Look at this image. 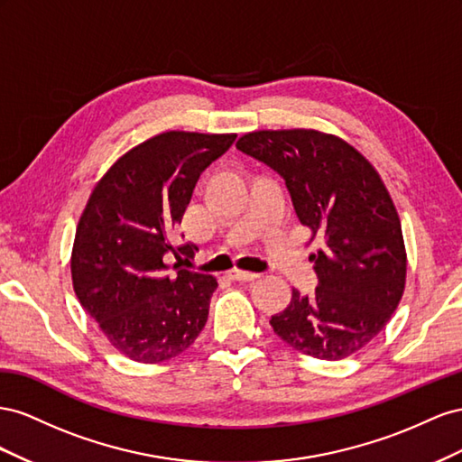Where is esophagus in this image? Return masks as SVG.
<instances>
[{"label":"esophagus","instance_id":"esophagus-1","mask_svg":"<svg viewBox=\"0 0 462 462\" xmlns=\"http://www.w3.org/2000/svg\"><path fill=\"white\" fill-rule=\"evenodd\" d=\"M228 274H230L232 281H255V279H259L257 273H249V271H242V269H232Z\"/></svg>","mask_w":462,"mask_h":462}]
</instances>
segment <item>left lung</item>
I'll return each mask as SVG.
<instances>
[{
  "label": "left lung",
  "mask_w": 462,
  "mask_h": 462,
  "mask_svg": "<svg viewBox=\"0 0 462 462\" xmlns=\"http://www.w3.org/2000/svg\"><path fill=\"white\" fill-rule=\"evenodd\" d=\"M282 178L311 240L319 284L311 296L292 290L271 318L288 346L319 360H342L389 323L406 284L401 218L383 180L350 143L318 129H261L236 143Z\"/></svg>",
  "instance_id": "1"
}]
</instances>
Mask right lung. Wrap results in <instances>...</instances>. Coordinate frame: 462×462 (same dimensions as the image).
<instances>
[{
    "label": "right lung",
    "mask_w": 462,
    "mask_h": 462,
    "mask_svg": "<svg viewBox=\"0 0 462 462\" xmlns=\"http://www.w3.org/2000/svg\"><path fill=\"white\" fill-rule=\"evenodd\" d=\"M236 134L164 131L129 149L106 170L77 222L73 290L110 345L129 360L158 364L188 350L208 318L215 276L181 269L189 244L174 247L203 170ZM179 259L168 273L165 255Z\"/></svg>",
    "instance_id": "right-lung-1"
}]
</instances>
